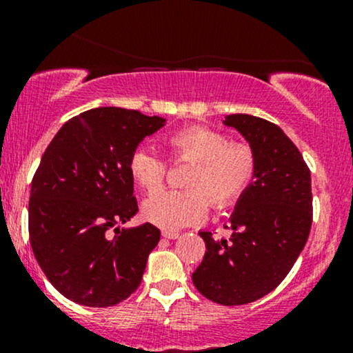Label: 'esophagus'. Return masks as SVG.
Here are the masks:
<instances>
[{
	"label": "esophagus",
	"mask_w": 353,
	"mask_h": 353,
	"mask_svg": "<svg viewBox=\"0 0 353 353\" xmlns=\"http://www.w3.org/2000/svg\"><path fill=\"white\" fill-rule=\"evenodd\" d=\"M164 239H177L179 237V232H171V230H163Z\"/></svg>",
	"instance_id": "34e87169"
}]
</instances>
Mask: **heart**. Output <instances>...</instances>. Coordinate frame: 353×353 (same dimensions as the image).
<instances>
[{
    "label": "heart",
    "instance_id": "obj_1",
    "mask_svg": "<svg viewBox=\"0 0 353 353\" xmlns=\"http://www.w3.org/2000/svg\"><path fill=\"white\" fill-rule=\"evenodd\" d=\"M174 163L194 161L185 176L190 189L161 190L145 199V221L165 230L202 224L210 205L228 209L249 190L257 172V156L247 143H230L224 132L209 125L192 124L168 137ZM128 168L145 192L163 188L169 161L149 145H137L129 154Z\"/></svg>",
    "mask_w": 353,
    "mask_h": 353
}]
</instances>
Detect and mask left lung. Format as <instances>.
<instances>
[{
  "label": "left lung",
  "mask_w": 353,
  "mask_h": 353,
  "mask_svg": "<svg viewBox=\"0 0 353 353\" xmlns=\"http://www.w3.org/2000/svg\"><path fill=\"white\" fill-rule=\"evenodd\" d=\"M224 123L249 141L257 172L230 217L232 237L201 232L208 250L192 282L209 301L244 305L272 292L309 239L310 169L277 124L250 114H230Z\"/></svg>",
  "instance_id": "1"
}]
</instances>
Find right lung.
<instances>
[{
    "mask_svg": "<svg viewBox=\"0 0 353 353\" xmlns=\"http://www.w3.org/2000/svg\"><path fill=\"white\" fill-rule=\"evenodd\" d=\"M163 124V117L131 109H89L68 121L44 151L31 182L28 230L44 275L70 301L112 307L143 281L161 230L149 222L116 225L137 212L129 154Z\"/></svg>",
    "mask_w": 353,
    "mask_h": 353,
    "instance_id": "obj_1",
    "label": "right lung"
}]
</instances>
